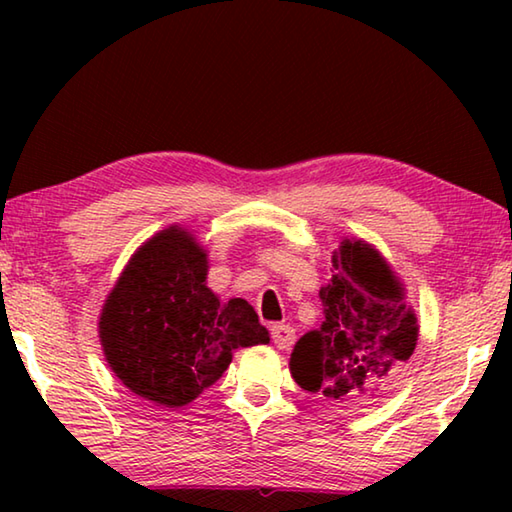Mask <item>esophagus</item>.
Instances as JSON below:
<instances>
[{"mask_svg":"<svg viewBox=\"0 0 512 512\" xmlns=\"http://www.w3.org/2000/svg\"><path fill=\"white\" fill-rule=\"evenodd\" d=\"M271 339L280 350H289L293 341H296V329H293L291 325H273Z\"/></svg>","mask_w":512,"mask_h":512,"instance_id":"34e87169","label":"esophagus"}]
</instances>
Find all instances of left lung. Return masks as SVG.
Here are the masks:
<instances>
[{"mask_svg":"<svg viewBox=\"0 0 512 512\" xmlns=\"http://www.w3.org/2000/svg\"><path fill=\"white\" fill-rule=\"evenodd\" d=\"M332 266L320 289L325 320L298 339L291 377L341 409H366L411 359L418 318L400 277L368 241L345 237Z\"/></svg>","mask_w":512,"mask_h":512,"instance_id":"1","label":"left lung"}]
</instances>
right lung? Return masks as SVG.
I'll use <instances>...</instances> for the list:
<instances>
[{
	"mask_svg": "<svg viewBox=\"0 0 512 512\" xmlns=\"http://www.w3.org/2000/svg\"><path fill=\"white\" fill-rule=\"evenodd\" d=\"M207 250L169 225L128 259L103 302L99 341L128 391L180 409L228 370L232 352L268 343L255 309L207 287Z\"/></svg>",
	"mask_w": 512,
	"mask_h": 512,
	"instance_id": "add662e5",
	"label": "right lung"
}]
</instances>
